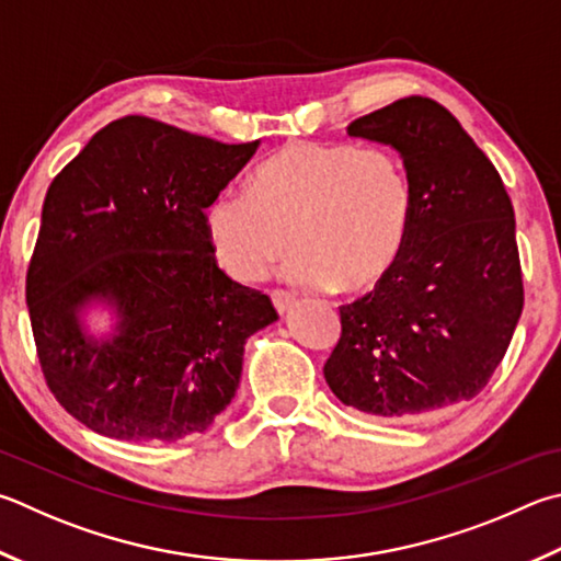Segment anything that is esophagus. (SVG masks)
Instances as JSON below:
<instances>
[{
  "label": "esophagus",
  "instance_id": "esophagus-1",
  "mask_svg": "<svg viewBox=\"0 0 561 561\" xmlns=\"http://www.w3.org/2000/svg\"><path fill=\"white\" fill-rule=\"evenodd\" d=\"M270 297H272L274 309H277L279 313L289 311V309H291V304L297 301V299H294V294H291V291H287V289H272Z\"/></svg>",
  "mask_w": 561,
  "mask_h": 561
}]
</instances>
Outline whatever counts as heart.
Returning a JSON list of instances; mask_svg holds the SVG:
<instances>
[{"instance_id": "1", "label": "heart", "mask_w": 561, "mask_h": 561, "mask_svg": "<svg viewBox=\"0 0 561 561\" xmlns=\"http://www.w3.org/2000/svg\"><path fill=\"white\" fill-rule=\"evenodd\" d=\"M414 188L400 157L345 141H289L254 169L250 188L220 191L206 210L213 252L240 282L299 248L284 274L301 287L365 291L410 238Z\"/></svg>"}]
</instances>
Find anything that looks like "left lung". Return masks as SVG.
I'll use <instances>...</instances> for the list:
<instances>
[{
	"label": "left lung",
	"mask_w": 561,
	"mask_h": 561,
	"mask_svg": "<svg viewBox=\"0 0 561 561\" xmlns=\"http://www.w3.org/2000/svg\"><path fill=\"white\" fill-rule=\"evenodd\" d=\"M348 135L400 151L414 218L394 267L339 307L325 382L343 404L385 420L473 400L501 365L525 301L505 183L432 98L394 100L353 119Z\"/></svg>",
	"instance_id": "obj_1"
}]
</instances>
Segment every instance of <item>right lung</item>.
Here are the masks:
<instances>
[{"label":"right lung","instance_id":"add662e5","mask_svg":"<svg viewBox=\"0 0 561 561\" xmlns=\"http://www.w3.org/2000/svg\"><path fill=\"white\" fill-rule=\"evenodd\" d=\"M254 149L129 115L48 186L26 307L48 390L88 430L169 444L206 432L236 397L245 341L277 309L218 267L206 208ZM93 296L123 316L100 346L77 325Z\"/></svg>","mask_w":561,"mask_h":561}]
</instances>
